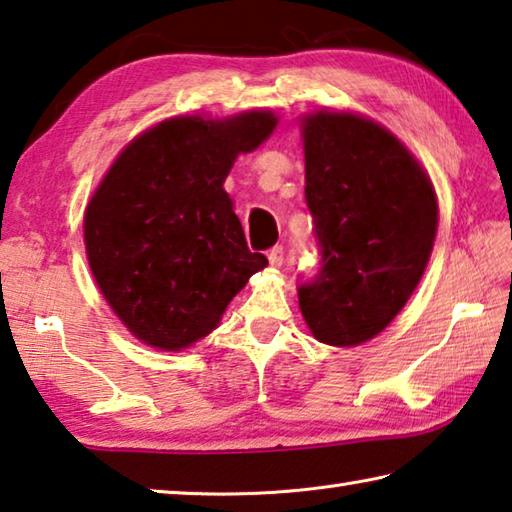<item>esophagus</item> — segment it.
I'll use <instances>...</instances> for the list:
<instances>
[{"label": "esophagus", "instance_id": "esophagus-1", "mask_svg": "<svg viewBox=\"0 0 512 512\" xmlns=\"http://www.w3.org/2000/svg\"><path fill=\"white\" fill-rule=\"evenodd\" d=\"M284 262V248L282 246H273L271 250H268V264H271L273 268H280Z\"/></svg>", "mask_w": 512, "mask_h": 512}]
</instances>
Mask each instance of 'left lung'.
<instances>
[{
	"instance_id": "8db88e82",
	"label": "left lung",
	"mask_w": 512,
	"mask_h": 512,
	"mask_svg": "<svg viewBox=\"0 0 512 512\" xmlns=\"http://www.w3.org/2000/svg\"><path fill=\"white\" fill-rule=\"evenodd\" d=\"M306 206L322 266L297 288L315 340L356 347L392 322L430 262L439 203L398 138L365 116L302 118Z\"/></svg>"
}]
</instances>
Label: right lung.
Wrapping results in <instances>:
<instances>
[{
  "label": "right lung",
  "mask_w": 512,
  "mask_h": 512,
  "mask_svg": "<svg viewBox=\"0 0 512 512\" xmlns=\"http://www.w3.org/2000/svg\"><path fill=\"white\" fill-rule=\"evenodd\" d=\"M275 125L268 109L163 120L100 181L85 210L87 259L107 304L145 345L181 351L206 338L268 264L248 250L224 181Z\"/></svg>",
  "instance_id": "1"
}]
</instances>
